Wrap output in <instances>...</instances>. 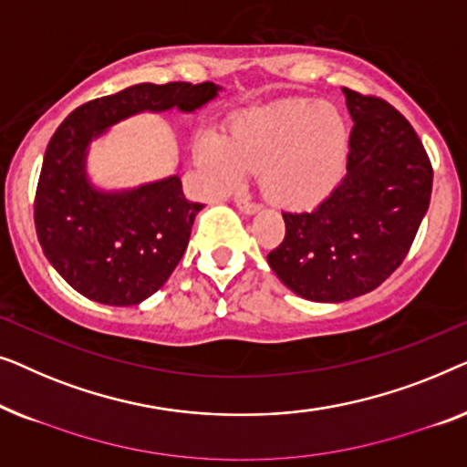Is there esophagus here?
<instances>
[{
    "mask_svg": "<svg viewBox=\"0 0 467 467\" xmlns=\"http://www.w3.org/2000/svg\"><path fill=\"white\" fill-rule=\"evenodd\" d=\"M234 202H236V207H239L243 213L252 215V213H255V212H260L258 202H254L252 199H247V196H236Z\"/></svg>",
    "mask_w": 467,
    "mask_h": 467,
    "instance_id": "1",
    "label": "esophagus"
}]
</instances>
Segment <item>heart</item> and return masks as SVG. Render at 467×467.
Instances as JSON below:
<instances>
[{"label": "heart", "instance_id": "obj_1", "mask_svg": "<svg viewBox=\"0 0 467 467\" xmlns=\"http://www.w3.org/2000/svg\"><path fill=\"white\" fill-rule=\"evenodd\" d=\"M201 162L224 186L260 171L265 192L281 207L308 209L338 186L349 154V124L332 103L281 101L247 109L228 137L207 133Z\"/></svg>", "mask_w": 467, "mask_h": 467}]
</instances>
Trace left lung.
<instances>
[{"label":"left lung","mask_w":467,"mask_h":467,"mask_svg":"<svg viewBox=\"0 0 467 467\" xmlns=\"http://www.w3.org/2000/svg\"><path fill=\"white\" fill-rule=\"evenodd\" d=\"M353 118L347 175L311 212L284 213L266 255L275 275L313 302L379 287L409 254L428 213L433 169L410 122L383 99L343 88Z\"/></svg>","instance_id":"1"}]
</instances>
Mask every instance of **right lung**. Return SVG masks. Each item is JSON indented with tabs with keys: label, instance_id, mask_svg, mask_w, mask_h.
<instances>
[{
	"label": "right lung",
	"instance_id": "1",
	"mask_svg": "<svg viewBox=\"0 0 467 467\" xmlns=\"http://www.w3.org/2000/svg\"><path fill=\"white\" fill-rule=\"evenodd\" d=\"M218 93L213 82H143L84 103L58 124L44 154L34 218L44 255L82 296L130 306L159 292L202 209L183 196L177 175L122 192L90 186L88 143L140 111H194Z\"/></svg>",
	"mask_w": 467,
	"mask_h": 467
}]
</instances>
